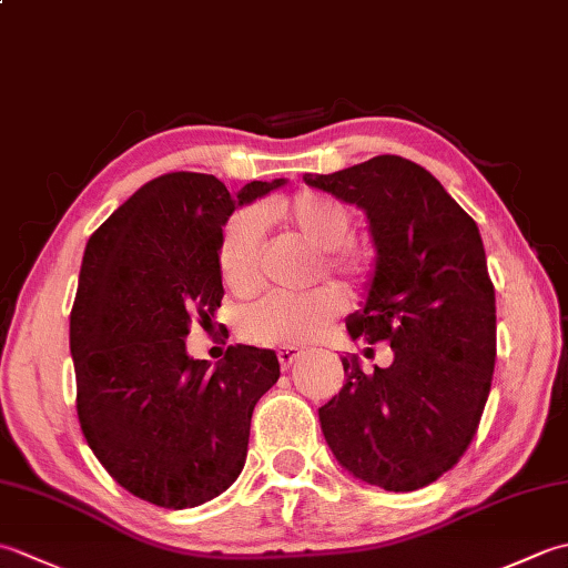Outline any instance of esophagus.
I'll return each mask as SVG.
<instances>
[{"mask_svg":"<svg viewBox=\"0 0 568 568\" xmlns=\"http://www.w3.org/2000/svg\"><path fill=\"white\" fill-rule=\"evenodd\" d=\"M303 354H305L303 348H297V346H283L281 352H277V361H281V368L287 371Z\"/></svg>","mask_w":568,"mask_h":568,"instance_id":"obj_1","label":"esophagus"}]
</instances>
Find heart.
<instances>
[{"mask_svg": "<svg viewBox=\"0 0 568 568\" xmlns=\"http://www.w3.org/2000/svg\"><path fill=\"white\" fill-rule=\"evenodd\" d=\"M285 224L307 244L324 251V271L366 281L371 256L366 248L346 244L352 234V212L339 200L300 192L281 210ZM261 253H263V214L258 210H241L224 226L220 241V273L226 287L246 295L261 283ZM346 307L344 295L336 287H317L303 295L275 293L258 300L239 312L236 329L241 339L258 346H293L307 344L327 332L329 324Z\"/></svg>", "mask_w": 568, "mask_h": 568, "instance_id": "heart-1", "label": "heart"}]
</instances>
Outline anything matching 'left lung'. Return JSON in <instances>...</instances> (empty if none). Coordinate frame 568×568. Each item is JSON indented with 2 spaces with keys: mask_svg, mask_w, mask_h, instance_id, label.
<instances>
[{
  "mask_svg": "<svg viewBox=\"0 0 568 568\" xmlns=\"http://www.w3.org/2000/svg\"><path fill=\"white\" fill-rule=\"evenodd\" d=\"M310 187L366 214L376 248L352 339L388 342L393 364L364 373L344 356V388L320 407L336 462L368 486H429L464 456L496 366V291L478 226L425 168L376 155Z\"/></svg>",
  "mask_w": 568,
  "mask_h": 568,
  "instance_id": "1",
  "label": "left lung"
}]
</instances>
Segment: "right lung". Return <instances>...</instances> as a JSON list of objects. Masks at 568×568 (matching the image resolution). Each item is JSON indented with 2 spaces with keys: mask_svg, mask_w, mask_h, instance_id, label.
I'll list each match as a JSON object with an SVG mask.
<instances>
[{
  "mask_svg": "<svg viewBox=\"0 0 568 568\" xmlns=\"http://www.w3.org/2000/svg\"><path fill=\"white\" fill-rule=\"evenodd\" d=\"M285 178L232 195L214 175L168 173L136 190L84 246L70 312L78 419L119 486L168 510L220 496L246 462L253 407L281 378L271 348L187 354L192 320L222 305V226Z\"/></svg>",
  "mask_w": 568,
  "mask_h": 568,
  "instance_id": "add662e5",
  "label": "right lung"
}]
</instances>
